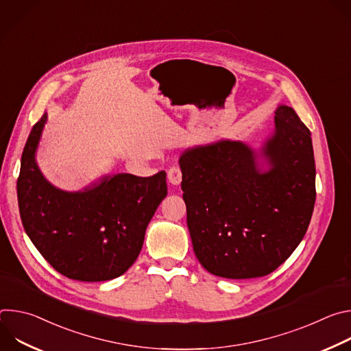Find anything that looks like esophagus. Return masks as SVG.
<instances>
[{"label":"esophagus","mask_w":351,"mask_h":351,"mask_svg":"<svg viewBox=\"0 0 351 351\" xmlns=\"http://www.w3.org/2000/svg\"><path fill=\"white\" fill-rule=\"evenodd\" d=\"M168 180L172 183V184H180L182 182V169L179 165H172L169 169H168Z\"/></svg>","instance_id":"34e87169"}]
</instances>
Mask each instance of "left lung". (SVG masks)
<instances>
[{
  "label": "left lung",
  "mask_w": 351,
  "mask_h": 351,
  "mask_svg": "<svg viewBox=\"0 0 351 351\" xmlns=\"http://www.w3.org/2000/svg\"><path fill=\"white\" fill-rule=\"evenodd\" d=\"M271 169L240 141L194 147L179 160L187 228L197 260L228 279L260 278L283 264L303 240L315 204L311 133L293 108L275 111L263 148Z\"/></svg>",
  "instance_id": "left-lung-1"
}]
</instances>
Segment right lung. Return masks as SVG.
Instances as JSON below:
<instances>
[{"label":"right lung","instance_id":"right-lung-1","mask_svg":"<svg viewBox=\"0 0 351 351\" xmlns=\"http://www.w3.org/2000/svg\"><path fill=\"white\" fill-rule=\"evenodd\" d=\"M47 114L26 141L16 183L23 228L56 271L82 282L125 274L140 254L148 222L167 195V173L106 176L83 191H64L41 175L34 154Z\"/></svg>","mask_w":351,"mask_h":351}]
</instances>
